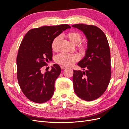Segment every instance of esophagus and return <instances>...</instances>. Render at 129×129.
Masks as SVG:
<instances>
[{
	"label": "esophagus",
	"mask_w": 129,
	"mask_h": 129,
	"mask_svg": "<svg viewBox=\"0 0 129 129\" xmlns=\"http://www.w3.org/2000/svg\"><path fill=\"white\" fill-rule=\"evenodd\" d=\"M61 69L63 70V69H65L67 68V67H66V66H61Z\"/></svg>",
	"instance_id": "1"
}]
</instances>
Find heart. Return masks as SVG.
<instances>
[{"instance_id": "obj_1", "label": "heart", "mask_w": 129, "mask_h": 129, "mask_svg": "<svg viewBox=\"0 0 129 129\" xmlns=\"http://www.w3.org/2000/svg\"><path fill=\"white\" fill-rule=\"evenodd\" d=\"M67 38L69 41L74 45H77L81 41V34L77 32H70L67 34ZM61 40V36L56 37L53 40L52 43V48L55 52L58 51L60 48V45ZM79 49L82 51H84L86 49V46L81 45L79 47ZM79 60V56L76 54H71L67 53H61L57 55L55 57V61L57 63L66 66H70L75 62Z\"/></svg>"}]
</instances>
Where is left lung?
<instances>
[{
    "mask_svg": "<svg viewBox=\"0 0 129 129\" xmlns=\"http://www.w3.org/2000/svg\"><path fill=\"white\" fill-rule=\"evenodd\" d=\"M86 37L87 49L77 65L83 71H74V91L82 100L91 101L99 98L106 90L111 78L110 50L105 34L93 25L75 24Z\"/></svg>",
    "mask_w": 129,
    "mask_h": 129,
    "instance_id": "8db88e82",
    "label": "left lung"
}]
</instances>
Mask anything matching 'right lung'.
Returning a JSON list of instances; mask_svg holds the SVG:
<instances>
[{"instance_id":"right-lung-1","label":"right lung","mask_w":129,"mask_h":129,"mask_svg":"<svg viewBox=\"0 0 129 129\" xmlns=\"http://www.w3.org/2000/svg\"><path fill=\"white\" fill-rule=\"evenodd\" d=\"M71 28L63 24L33 28L21 41L17 57L18 81L22 92L32 102L43 103L53 96L54 83L61 73V68L54 64L51 71L45 74L41 73V68L52 60L53 40Z\"/></svg>"}]
</instances>
